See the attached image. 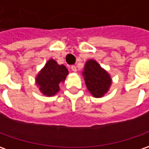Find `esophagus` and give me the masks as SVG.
I'll list each match as a JSON object with an SVG mask.
<instances>
[{
    "instance_id": "obj_1",
    "label": "esophagus",
    "mask_w": 149,
    "mask_h": 149,
    "mask_svg": "<svg viewBox=\"0 0 149 149\" xmlns=\"http://www.w3.org/2000/svg\"><path fill=\"white\" fill-rule=\"evenodd\" d=\"M71 69H72V72H77V67H76L75 65H72V66L71 67Z\"/></svg>"
}]
</instances>
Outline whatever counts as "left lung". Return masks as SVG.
I'll return each instance as SVG.
<instances>
[{
	"instance_id": "obj_1",
	"label": "left lung",
	"mask_w": 149,
	"mask_h": 149,
	"mask_svg": "<svg viewBox=\"0 0 149 149\" xmlns=\"http://www.w3.org/2000/svg\"><path fill=\"white\" fill-rule=\"evenodd\" d=\"M82 74L87 89L94 97H102L108 91L111 85V78L95 60L91 59L86 63Z\"/></svg>"
}]
</instances>
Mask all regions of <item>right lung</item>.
<instances>
[{
    "label": "right lung",
    "mask_w": 149,
    "mask_h": 149,
    "mask_svg": "<svg viewBox=\"0 0 149 149\" xmlns=\"http://www.w3.org/2000/svg\"><path fill=\"white\" fill-rule=\"evenodd\" d=\"M68 71L64 65H58L54 59L49 60L36 77V84L44 95H54L59 91V83L64 81Z\"/></svg>",
    "instance_id": "right-lung-1"
}]
</instances>
